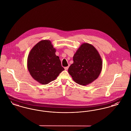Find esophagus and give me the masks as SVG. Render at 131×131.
<instances>
[{
    "label": "esophagus",
    "instance_id": "34e87169",
    "mask_svg": "<svg viewBox=\"0 0 131 131\" xmlns=\"http://www.w3.org/2000/svg\"><path fill=\"white\" fill-rule=\"evenodd\" d=\"M69 68V66H67V67H64V69H65V70H67Z\"/></svg>",
    "mask_w": 131,
    "mask_h": 131
}]
</instances>
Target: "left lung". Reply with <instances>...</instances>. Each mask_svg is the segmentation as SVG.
<instances>
[{
    "mask_svg": "<svg viewBox=\"0 0 131 131\" xmlns=\"http://www.w3.org/2000/svg\"><path fill=\"white\" fill-rule=\"evenodd\" d=\"M74 63L68 69L73 80L86 85L96 80L101 72L103 61L98 50L91 44H81L73 56Z\"/></svg>",
    "mask_w": 131,
    "mask_h": 131,
    "instance_id": "left-lung-1",
    "label": "left lung"
}]
</instances>
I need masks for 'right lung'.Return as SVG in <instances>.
<instances>
[{
	"label": "right lung",
	"mask_w": 131,
	"mask_h": 131,
	"mask_svg": "<svg viewBox=\"0 0 131 131\" xmlns=\"http://www.w3.org/2000/svg\"><path fill=\"white\" fill-rule=\"evenodd\" d=\"M56 49L50 40H43L36 44L30 51L27 66L31 77L41 84H47L55 80L64 70Z\"/></svg>",
	"instance_id": "1"
}]
</instances>
